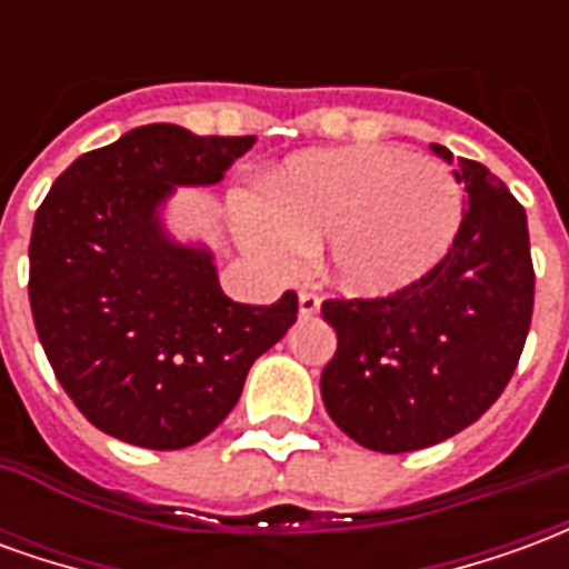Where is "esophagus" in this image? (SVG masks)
<instances>
[{
  "instance_id": "34e87169",
  "label": "esophagus",
  "mask_w": 569,
  "mask_h": 569,
  "mask_svg": "<svg viewBox=\"0 0 569 569\" xmlns=\"http://www.w3.org/2000/svg\"><path fill=\"white\" fill-rule=\"evenodd\" d=\"M317 310H320V298L313 296V292H301V296H298V317L308 320Z\"/></svg>"
}]
</instances>
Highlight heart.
<instances>
[{
  "label": "heart",
  "instance_id": "b5f03b06",
  "mask_svg": "<svg viewBox=\"0 0 569 569\" xmlns=\"http://www.w3.org/2000/svg\"><path fill=\"white\" fill-rule=\"evenodd\" d=\"M463 191L439 161L387 146L301 151L280 163L264 200H240V243L271 268L326 247V271L350 296H390L451 249Z\"/></svg>",
  "mask_w": 569,
  "mask_h": 569
}]
</instances>
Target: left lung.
<instances>
[{
  "instance_id": "obj_1",
  "label": "left lung",
  "mask_w": 569,
  "mask_h": 569,
  "mask_svg": "<svg viewBox=\"0 0 569 569\" xmlns=\"http://www.w3.org/2000/svg\"><path fill=\"white\" fill-rule=\"evenodd\" d=\"M429 149L466 191L448 256L396 296L322 305L338 335L320 378L326 411L381 453L420 451L476 423L512 378L533 313L525 207L485 163Z\"/></svg>"
}]
</instances>
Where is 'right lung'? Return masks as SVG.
I'll use <instances>...</instances> for the list:
<instances>
[{
    "label": "right lung",
    "instance_id": "1",
    "mask_svg": "<svg viewBox=\"0 0 569 569\" xmlns=\"http://www.w3.org/2000/svg\"><path fill=\"white\" fill-rule=\"evenodd\" d=\"M256 137L146 124L69 163L36 212L30 305L57 381L106 436L151 451L219 427L252 362L283 338L296 292L224 296L216 256L167 228L176 188L222 182Z\"/></svg>",
    "mask_w": 569,
    "mask_h": 569
}]
</instances>
